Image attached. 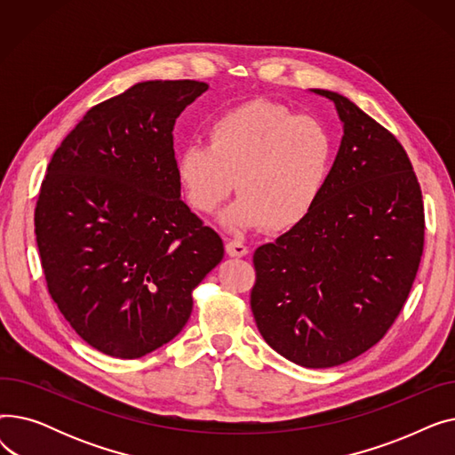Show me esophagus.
Wrapping results in <instances>:
<instances>
[{
	"mask_svg": "<svg viewBox=\"0 0 455 455\" xmlns=\"http://www.w3.org/2000/svg\"><path fill=\"white\" fill-rule=\"evenodd\" d=\"M225 249H227V254L232 258H242V256L249 254V249L242 242H228L225 245Z\"/></svg>",
	"mask_w": 455,
	"mask_h": 455,
	"instance_id": "34e87169",
	"label": "esophagus"
}]
</instances>
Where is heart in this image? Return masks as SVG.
<instances>
[{"label":"heart","mask_w":455,"mask_h":455,"mask_svg":"<svg viewBox=\"0 0 455 455\" xmlns=\"http://www.w3.org/2000/svg\"><path fill=\"white\" fill-rule=\"evenodd\" d=\"M206 138L208 146L189 143L175 162L191 210L213 213L235 180L240 199L221 215L232 230L288 232L312 213L333 160L331 134L317 117L251 101L215 117Z\"/></svg>","instance_id":"heart-1"}]
</instances>
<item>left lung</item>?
<instances>
[{
    "label": "left lung",
    "instance_id": "obj_1",
    "mask_svg": "<svg viewBox=\"0 0 455 455\" xmlns=\"http://www.w3.org/2000/svg\"><path fill=\"white\" fill-rule=\"evenodd\" d=\"M343 138L312 213L256 249L251 309L266 343L307 369L347 363L398 317L424 249V204L400 141L345 95Z\"/></svg>",
    "mask_w": 455,
    "mask_h": 455
}]
</instances>
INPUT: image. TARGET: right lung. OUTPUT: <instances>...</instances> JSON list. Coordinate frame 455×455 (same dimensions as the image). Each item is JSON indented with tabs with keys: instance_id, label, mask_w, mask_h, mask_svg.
<instances>
[{
	"instance_id": "1",
	"label": "right lung",
	"mask_w": 455,
	"mask_h": 455,
	"mask_svg": "<svg viewBox=\"0 0 455 455\" xmlns=\"http://www.w3.org/2000/svg\"><path fill=\"white\" fill-rule=\"evenodd\" d=\"M208 90L138 83L92 107L55 151L35 234L52 299L95 350L134 360L170 343L225 247L180 199L173 127Z\"/></svg>"
}]
</instances>
